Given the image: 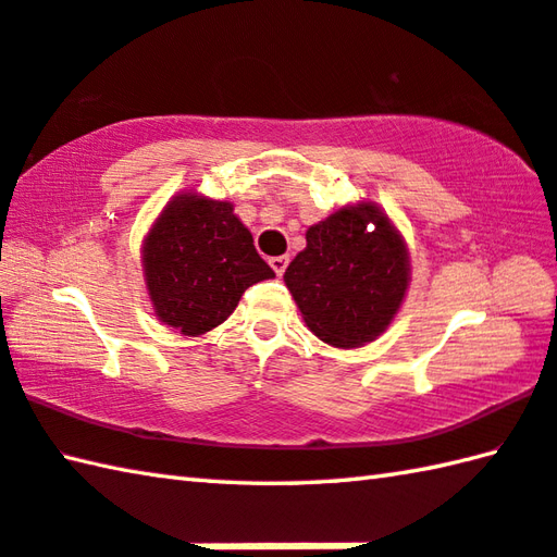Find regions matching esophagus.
<instances>
[{
    "instance_id": "34e87169",
    "label": "esophagus",
    "mask_w": 557,
    "mask_h": 557,
    "mask_svg": "<svg viewBox=\"0 0 557 557\" xmlns=\"http://www.w3.org/2000/svg\"><path fill=\"white\" fill-rule=\"evenodd\" d=\"M269 264L276 271V276H283V271H286V267H288V257H271Z\"/></svg>"
}]
</instances>
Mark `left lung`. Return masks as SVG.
Returning <instances> with one entry per match:
<instances>
[{"label":"left lung","instance_id":"1","mask_svg":"<svg viewBox=\"0 0 557 557\" xmlns=\"http://www.w3.org/2000/svg\"><path fill=\"white\" fill-rule=\"evenodd\" d=\"M283 281L308 330L337 349L391 327L409 288V249L381 206L359 201L308 227Z\"/></svg>","mask_w":557,"mask_h":557}]
</instances>
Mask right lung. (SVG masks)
I'll list each match as a JSON object with an SVG mask.
<instances>
[{
    "mask_svg": "<svg viewBox=\"0 0 557 557\" xmlns=\"http://www.w3.org/2000/svg\"><path fill=\"white\" fill-rule=\"evenodd\" d=\"M140 264L154 318L184 337L223 324L243 293L274 278L230 201L172 196L143 239Z\"/></svg>",
    "mask_w": 557,
    "mask_h": 557,
    "instance_id": "right-lung-1",
    "label": "right lung"
}]
</instances>
